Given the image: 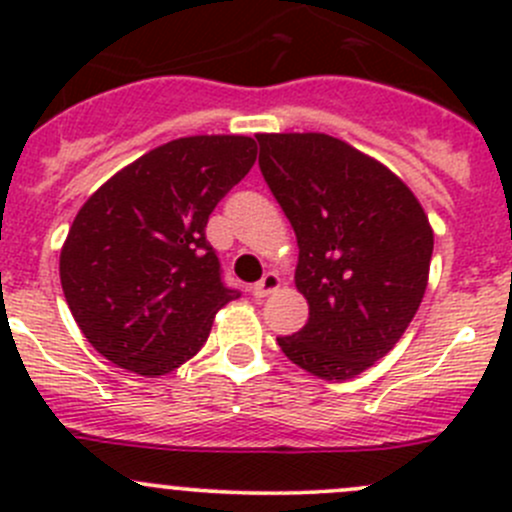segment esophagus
I'll return each instance as SVG.
<instances>
[{"mask_svg":"<svg viewBox=\"0 0 512 512\" xmlns=\"http://www.w3.org/2000/svg\"><path fill=\"white\" fill-rule=\"evenodd\" d=\"M277 287H280V277H277L275 272H267L260 282H255V285L250 287V292L255 299H262V297H267L270 292H275Z\"/></svg>","mask_w":512,"mask_h":512,"instance_id":"esophagus-1","label":"esophagus"}]
</instances>
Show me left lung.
<instances>
[{"mask_svg": "<svg viewBox=\"0 0 512 512\" xmlns=\"http://www.w3.org/2000/svg\"><path fill=\"white\" fill-rule=\"evenodd\" d=\"M260 170L294 227L309 319L277 337L289 361L344 381L399 342L428 282L433 230L379 160L327 133H260Z\"/></svg>", "mask_w": 512, "mask_h": 512, "instance_id": "left-lung-1", "label": "left lung"}]
</instances>
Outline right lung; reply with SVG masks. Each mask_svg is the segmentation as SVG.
<instances>
[{
    "label": "right lung",
    "instance_id": "add662e5",
    "mask_svg": "<svg viewBox=\"0 0 512 512\" xmlns=\"http://www.w3.org/2000/svg\"><path fill=\"white\" fill-rule=\"evenodd\" d=\"M247 136H190L118 170L84 203L59 275L98 354L163 376L200 352L220 307L240 297L205 240L215 205L250 173Z\"/></svg>",
    "mask_w": 512,
    "mask_h": 512
}]
</instances>
